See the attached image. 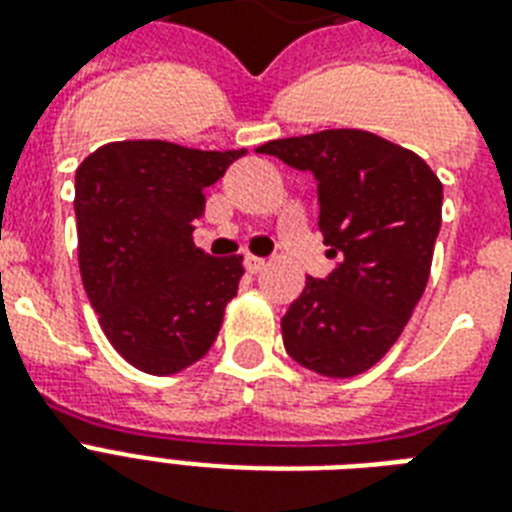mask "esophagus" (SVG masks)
Returning a JSON list of instances; mask_svg holds the SVG:
<instances>
[{
    "mask_svg": "<svg viewBox=\"0 0 512 512\" xmlns=\"http://www.w3.org/2000/svg\"><path fill=\"white\" fill-rule=\"evenodd\" d=\"M244 268H247L249 273H260L265 268V260H263V257L247 255V257H244Z\"/></svg>",
    "mask_w": 512,
    "mask_h": 512,
    "instance_id": "esophagus-1",
    "label": "esophagus"
}]
</instances>
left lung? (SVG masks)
Here are the masks:
<instances>
[{
	"label": "left lung",
	"mask_w": 512,
	"mask_h": 512,
	"mask_svg": "<svg viewBox=\"0 0 512 512\" xmlns=\"http://www.w3.org/2000/svg\"><path fill=\"white\" fill-rule=\"evenodd\" d=\"M279 156L319 183L327 279H305L281 319L284 348L324 377H353L380 361L420 303L433 263L444 185L420 156L364 130L271 140Z\"/></svg>",
	"instance_id": "8db88e82"
}]
</instances>
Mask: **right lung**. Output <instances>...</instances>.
Instances as JSON below:
<instances>
[{
    "label": "right lung",
    "instance_id": "add662e5",
    "mask_svg": "<svg viewBox=\"0 0 512 512\" xmlns=\"http://www.w3.org/2000/svg\"><path fill=\"white\" fill-rule=\"evenodd\" d=\"M244 154L122 140L76 170L84 289L111 345L143 372H180L220 332L244 265L241 255L196 247L193 223L204 215V191Z\"/></svg>",
    "mask_w": 512,
    "mask_h": 512
}]
</instances>
